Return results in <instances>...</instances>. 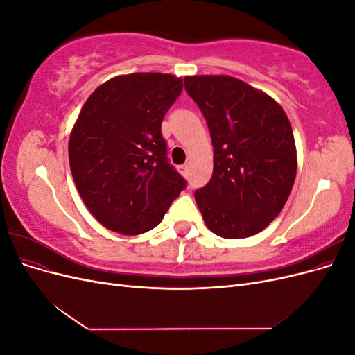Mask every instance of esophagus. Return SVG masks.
Returning <instances> with one entry per match:
<instances>
[{
	"mask_svg": "<svg viewBox=\"0 0 355 355\" xmlns=\"http://www.w3.org/2000/svg\"><path fill=\"white\" fill-rule=\"evenodd\" d=\"M179 170H180V173H182V175H184V176H188V173H189V167H188V164L180 166V167H179Z\"/></svg>",
	"mask_w": 355,
	"mask_h": 355,
	"instance_id": "34e87169",
	"label": "esophagus"
}]
</instances>
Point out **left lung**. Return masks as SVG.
Masks as SVG:
<instances>
[{"instance_id":"left-lung-1","label":"left lung","mask_w":355,"mask_h":355,"mask_svg":"<svg viewBox=\"0 0 355 355\" xmlns=\"http://www.w3.org/2000/svg\"><path fill=\"white\" fill-rule=\"evenodd\" d=\"M184 83L214 148L211 179L196 191L204 222L223 239L261 232L284 207L296 178L286 112L266 93L228 75H194Z\"/></svg>"}]
</instances>
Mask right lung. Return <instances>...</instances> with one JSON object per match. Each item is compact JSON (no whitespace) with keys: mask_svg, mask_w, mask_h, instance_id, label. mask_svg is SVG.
<instances>
[{"mask_svg":"<svg viewBox=\"0 0 355 355\" xmlns=\"http://www.w3.org/2000/svg\"><path fill=\"white\" fill-rule=\"evenodd\" d=\"M182 89L175 75L137 72L108 80L85 101L69 137V166L105 228L125 235L153 230L185 189L161 135Z\"/></svg>","mask_w":355,"mask_h":355,"instance_id":"add662e5","label":"right lung"}]
</instances>
